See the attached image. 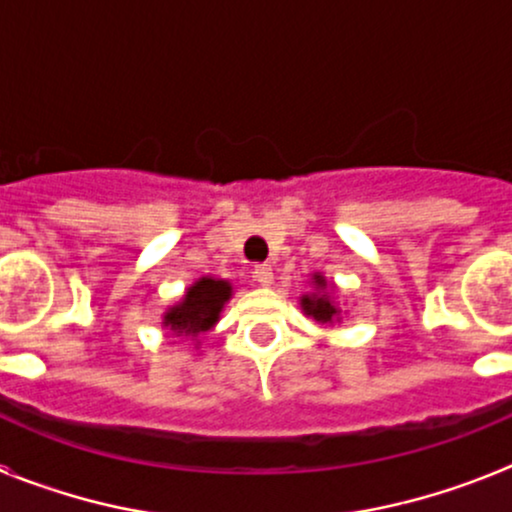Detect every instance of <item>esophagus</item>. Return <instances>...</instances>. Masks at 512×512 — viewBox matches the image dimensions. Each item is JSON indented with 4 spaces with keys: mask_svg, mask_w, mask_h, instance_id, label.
I'll return each mask as SVG.
<instances>
[{
    "mask_svg": "<svg viewBox=\"0 0 512 512\" xmlns=\"http://www.w3.org/2000/svg\"><path fill=\"white\" fill-rule=\"evenodd\" d=\"M253 279H256L259 284H264V287H269V284L274 282V271H271L269 264H261L253 269Z\"/></svg>",
    "mask_w": 512,
    "mask_h": 512,
    "instance_id": "obj_1",
    "label": "esophagus"
}]
</instances>
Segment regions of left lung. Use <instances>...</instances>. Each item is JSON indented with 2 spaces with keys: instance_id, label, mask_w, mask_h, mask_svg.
<instances>
[{
  "instance_id": "1",
  "label": "left lung",
  "mask_w": 512,
  "mask_h": 512,
  "mask_svg": "<svg viewBox=\"0 0 512 512\" xmlns=\"http://www.w3.org/2000/svg\"><path fill=\"white\" fill-rule=\"evenodd\" d=\"M312 284H315V292L302 295L300 300L302 310H305V315L318 320V323L333 325L338 318H341V310H338V305L333 302V297H330L328 279H325L323 274H312Z\"/></svg>"
}]
</instances>
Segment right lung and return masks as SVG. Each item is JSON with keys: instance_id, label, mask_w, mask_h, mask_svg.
Instances as JSON below:
<instances>
[{"instance_id": "1", "label": "right lung", "mask_w": 512, "mask_h": 512, "mask_svg": "<svg viewBox=\"0 0 512 512\" xmlns=\"http://www.w3.org/2000/svg\"><path fill=\"white\" fill-rule=\"evenodd\" d=\"M233 295V287L225 279L202 277L187 289L182 302L169 307L164 315V325L176 336H202L220 320L225 302Z\"/></svg>"}]
</instances>
